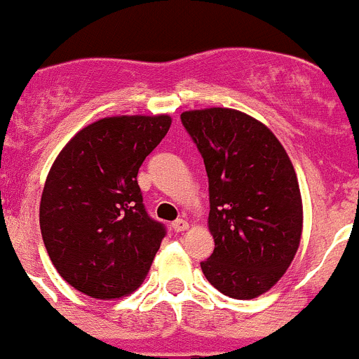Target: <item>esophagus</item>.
Instances as JSON below:
<instances>
[{"label": "esophagus", "mask_w": 359, "mask_h": 359, "mask_svg": "<svg viewBox=\"0 0 359 359\" xmlns=\"http://www.w3.org/2000/svg\"><path fill=\"white\" fill-rule=\"evenodd\" d=\"M188 228H190V224H188V221H184V219H178L172 223V230L175 231H184V230H188Z\"/></svg>", "instance_id": "esophagus-1"}]
</instances>
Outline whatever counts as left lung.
<instances>
[{
	"label": "left lung",
	"mask_w": 359,
	"mask_h": 359,
	"mask_svg": "<svg viewBox=\"0 0 359 359\" xmlns=\"http://www.w3.org/2000/svg\"><path fill=\"white\" fill-rule=\"evenodd\" d=\"M181 123L204 158L214 252L201 262L221 294L254 299L294 261L302 198L289 155L275 135L235 109L187 110Z\"/></svg>",
	"instance_id": "obj_1"
}]
</instances>
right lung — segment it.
<instances>
[{"instance_id": "right-lung-1", "label": "right lung", "mask_w": 359, "mask_h": 359, "mask_svg": "<svg viewBox=\"0 0 359 359\" xmlns=\"http://www.w3.org/2000/svg\"><path fill=\"white\" fill-rule=\"evenodd\" d=\"M171 123L168 114L105 117L55 158L39 226L51 262L76 290L119 299L145 280L165 228L147 214L136 176Z\"/></svg>"}]
</instances>
